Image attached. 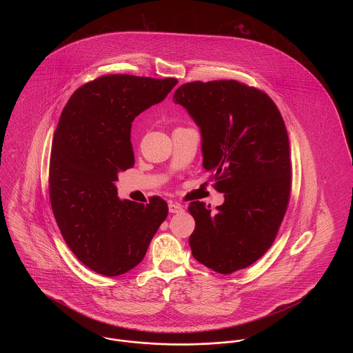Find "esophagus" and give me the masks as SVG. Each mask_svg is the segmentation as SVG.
Segmentation results:
<instances>
[{
    "mask_svg": "<svg viewBox=\"0 0 353 353\" xmlns=\"http://www.w3.org/2000/svg\"><path fill=\"white\" fill-rule=\"evenodd\" d=\"M168 208L170 213H183V212H184L183 205H181V203H179V202H169Z\"/></svg>",
    "mask_w": 353,
    "mask_h": 353,
    "instance_id": "1",
    "label": "esophagus"
}]
</instances>
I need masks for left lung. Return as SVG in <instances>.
Listing matches in <instances>:
<instances>
[{
    "mask_svg": "<svg viewBox=\"0 0 353 353\" xmlns=\"http://www.w3.org/2000/svg\"><path fill=\"white\" fill-rule=\"evenodd\" d=\"M173 101L200 127L203 168L225 193L216 213L190 202L192 254L219 274L246 269L271 248L290 201L283 118L266 92L233 79L183 84Z\"/></svg>",
    "mask_w": 353,
    "mask_h": 353,
    "instance_id": "8db88e82",
    "label": "left lung"
}]
</instances>
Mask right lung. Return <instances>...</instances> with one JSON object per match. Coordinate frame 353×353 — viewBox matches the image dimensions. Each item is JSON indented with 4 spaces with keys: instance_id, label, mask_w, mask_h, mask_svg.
<instances>
[{
    "instance_id": "1",
    "label": "right lung",
    "mask_w": 353,
    "mask_h": 353,
    "mask_svg": "<svg viewBox=\"0 0 353 353\" xmlns=\"http://www.w3.org/2000/svg\"><path fill=\"white\" fill-rule=\"evenodd\" d=\"M176 78L103 75L81 85L58 121L49 168V194L57 225L71 252L88 269L118 276L137 266L168 205L119 200L115 181L132 168L134 118L167 98Z\"/></svg>"
}]
</instances>
